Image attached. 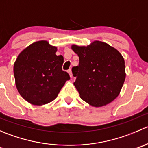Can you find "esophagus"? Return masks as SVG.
Returning <instances> with one entry per match:
<instances>
[{
	"instance_id": "34e87169",
	"label": "esophagus",
	"mask_w": 148,
	"mask_h": 148,
	"mask_svg": "<svg viewBox=\"0 0 148 148\" xmlns=\"http://www.w3.org/2000/svg\"><path fill=\"white\" fill-rule=\"evenodd\" d=\"M68 73H69V76H70V77H72V72H71V69H69L68 70Z\"/></svg>"
}]
</instances>
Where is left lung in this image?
I'll use <instances>...</instances> for the list:
<instances>
[{
	"mask_svg": "<svg viewBox=\"0 0 148 148\" xmlns=\"http://www.w3.org/2000/svg\"><path fill=\"white\" fill-rule=\"evenodd\" d=\"M71 49L79 58V65L71 71L81 99L96 107L112 102L120 94L126 76L122 54L99 41L87 46L72 45Z\"/></svg>",
	"mask_w": 148,
	"mask_h": 148,
	"instance_id": "obj_1",
	"label": "left lung"
}]
</instances>
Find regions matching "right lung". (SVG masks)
I'll return each instance as SVG.
<instances>
[{
	"instance_id": "obj_1",
	"label": "right lung",
	"mask_w": 148,
	"mask_h": 148,
	"mask_svg": "<svg viewBox=\"0 0 148 148\" xmlns=\"http://www.w3.org/2000/svg\"><path fill=\"white\" fill-rule=\"evenodd\" d=\"M57 48L46 41L33 43L18 56L13 66L19 94L34 105L54 100L70 77L62 70L64 57L57 56Z\"/></svg>"
}]
</instances>
